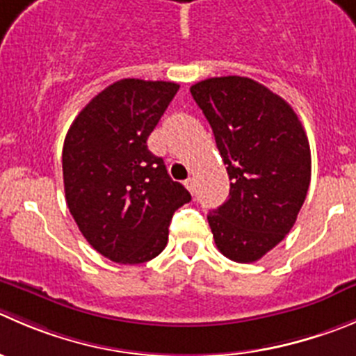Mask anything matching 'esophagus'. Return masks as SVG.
Listing matches in <instances>:
<instances>
[{
  "label": "esophagus",
  "instance_id": "esophagus-1",
  "mask_svg": "<svg viewBox=\"0 0 356 356\" xmlns=\"http://www.w3.org/2000/svg\"><path fill=\"white\" fill-rule=\"evenodd\" d=\"M185 187L188 188V192H191V194H194V191H195L194 178H188V180H185Z\"/></svg>",
  "mask_w": 356,
  "mask_h": 356
}]
</instances>
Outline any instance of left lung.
I'll use <instances>...</instances> for the list:
<instances>
[{
    "label": "left lung",
    "instance_id": "left-lung-1",
    "mask_svg": "<svg viewBox=\"0 0 356 356\" xmlns=\"http://www.w3.org/2000/svg\"><path fill=\"white\" fill-rule=\"evenodd\" d=\"M191 92L232 181L229 199L208 215L215 245L234 262H257L283 241L302 208L309 141L292 106L255 80L218 76Z\"/></svg>",
    "mask_w": 356,
    "mask_h": 356
}]
</instances>
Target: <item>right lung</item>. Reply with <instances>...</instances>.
Returning <instances> with one entry per match:
<instances>
[{
	"label": "right lung",
	"mask_w": 356,
	"mask_h": 356,
	"mask_svg": "<svg viewBox=\"0 0 356 356\" xmlns=\"http://www.w3.org/2000/svg\"><path fill=\"white\" fill-rule=\"evenodd\" d=\"M178 89L118 80L90 99L64 140L67 208L89 245L113 262L155 259L168 245L172 213L192 199L147 147Z\"/></svg>",
	"instance_id": "obj_1"
}]
</instances>
